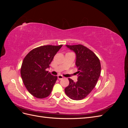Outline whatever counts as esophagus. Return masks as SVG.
Returning a JSON list of instances; mask_svg holds the SVG:
<instances>
[{
  "instance_id": "obj_1",
  "label": "esophagus",
  "mask_w": 128,
  "mask_h": 128,
  "mask_svg": "<svg viewBox=\"0 0 128 128\" xmlns=\"http://www.w3.org/2000/svg\"><path fill=\"white\" fill-rule=\"evenodd\" d=\"M64 78V76H62L61 75H58V78L59 80H62Z\"/></svg>"
}]
</instances>
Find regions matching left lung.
<instances>
[{
    "label": "left lung",
    "instance_id": "obj_1",
    "mask_svg": "<svg viewBox=\"0 0 128 128\" xmlns=\"http://www.w3.org/2000/svg\"><path fill=\"white\" fill-rule=\"evenodd\" d=\"M66 46L76 54L78 78L76 82L68 78L69 84L64 92L72 100H82L90 94L98 82L101 73L100 62L91 50L82 45Z\"/></svg>",
    "mask_w": 128,
    "mask_h": 128
}]
</instances>
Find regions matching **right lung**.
<instances>
[{
    "label": "right lung",
    "mask_w": 128,
    "mask_h": 128,
    "mask_svg": "<svg viewBox=\"0 0 128 128\" xmlns=\"http://www.w3.org/2000/svg\"><path fill=\"white\" fill-rule=\"evenodd\" d=\"M62 45H45L32 50L24 58L21 68V75L24 86L34 97L42 99L51 93L58 77L46 69Z\"/></svg>",
    "instance_id": "right-lung-1"
}]
</instances>
